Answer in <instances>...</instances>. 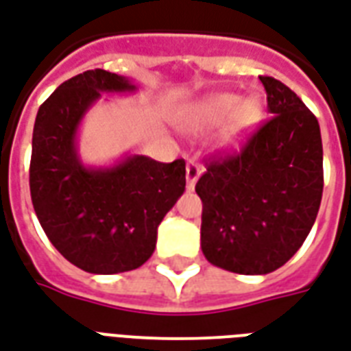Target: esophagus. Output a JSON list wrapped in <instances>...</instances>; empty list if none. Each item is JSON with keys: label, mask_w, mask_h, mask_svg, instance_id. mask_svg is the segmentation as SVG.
<instances>
[{"label": "esophagus", "mask_w": 351, "mask_h": 351, "mask_svg": "<svg viewBox=\"0 0 351 351\" xmlns=\"http://www.w3.org/2000/svg\"><path fill=\"white\" fill-rule=\"evenodd\" d=\"M201 173H202V167L199 165V163H195V162L188 163V167H186V178H188V188L189 189L195 188L197 178L201 176Z\"/></svg>", "instance_id": "obj_1"}]
</instances>
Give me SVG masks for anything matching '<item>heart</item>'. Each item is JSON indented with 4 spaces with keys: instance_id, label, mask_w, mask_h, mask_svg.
I'll use <instances>...</instances> for the list:
<instances>
[{
    "instance_id": "obj_1",
    "label": "heart",
    "mask_w": 351,
    "mask_h": 351,
    "mask_svg": "<svg viewBox=\"0 0 351 351\" xmlns=\"http://www.w3.org/2000/svg\"><path fill=\"white\" fill-rule=\"evenodd\" d=\"M262 117L258 98H245L234 93H214L191 104L178 117V124L191 136H201L225 124L221 130L223 145H234Z\"/></svg>"
}]
</instances>
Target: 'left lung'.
<instances>
[{
    "label": "left lung",
    "instance_id": "1",
    "mask_svg": "<svg viewBox=\"0 0 351 351\" xmlns=\"http://www.w3.org/2000/svg\"><path fill=\"white\" fill-rule=\"evenodd\" d=\"M271 119L238 152L214 156L195 186L201 247L210 264L264 275L287 264L311 232L324 191L320 124L294 90L261 76Z\"/></svg>",
    "mask_w": 351,
    "mask_h": 351
}]
</instances>
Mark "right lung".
<instances>
[{"instance_id": "obj_1", "label": "right lung", "mask_w": 351, "mask_h": 351, "mask_svg": "<svg viewBox=\"0 0 351 351\" xmlns=\"http://www.w3.org/2000/svg\"><path fill=\"white\" fill-rule=\"evenodd\" d=\"M126 77L95 69L61 83L38 108L29 189L53 247L83 271L121 274L154 253L158 225L186 189V162L126 156L113 167H85L76 132L100 93H130Z\"/></svg>"}]
</instances>
